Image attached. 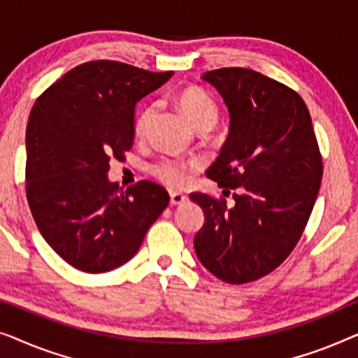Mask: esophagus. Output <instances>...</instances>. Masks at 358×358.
Segmentation results:
<instances>
[{"mask_svg":"<svg viewBox=\"0 0 358 358\" xmlns=\"http://www.w3.org/2000/svg\"><path fill=\"white\" fill-rule=\"evenodd\" d=\"M171 205H182L185 200H187V195H184V194H180V192H171Z\"/></svg>","mask_w":358,"mask_h":358,"instance_id":"obj_1","label":"esophagus"}]
</instances>
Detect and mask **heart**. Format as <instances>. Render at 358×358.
Returning a JSON list of instances; mask_svg holds the SVG:
<instances>
[{
  "label": "heart",
  "mask_w": 358,
  "mask_h": 358,
  "mask_svg": "<svg viewBox=\"0 0 358 358\" xmlns=\"http://www.w3.org/2000/svg\"><path fill=\"white\" fill-rule=\"evenodd\" d=\"M179 106L185 114V117L192 122L195 129L203 124L215 125V122L218 119L217 102H215L213 97L210 96L207 91L202 90V87L192 86V87H187V90H184L179 94ZM150 115H151V107H145V109L140 112V115L136 117L135 131L138 135L143 134ZM190 166L194 164L184 163V161H179V159L166 158L155 164L153 173L161 182L168 184L171 187H179V185H182L185 180H187V173Z\"/></svg>",
  "instance_id": "obj_1"
}]
</instances>
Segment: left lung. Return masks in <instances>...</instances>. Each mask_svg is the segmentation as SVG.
<instances>
[{
	"mask_svg": "<svg viewBox=\"0 0 358 358\" xmlns=\"http://www.w3.org/2000/svg\"><path fill=\"white\" fill-rule=\"evenodd\" d=\"M202 80L229 112L228 138L207 176L238 192L233 207L190 194L205 213L194 248L207 271L238 285L267 275L290 256L315 207L322 159L298 92L248 68H220Z\"/></svg>",
	"mask_w": 358,
	"mask_h": 358,
	"instance_id": "left-lung-1",
	"label": "left lung"
}]
</instances>
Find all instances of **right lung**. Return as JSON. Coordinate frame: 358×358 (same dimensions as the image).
Here are the masks:
<instances>
[{
    "instance_id": "add662e5",
    "label": "right lung",
    "mask_w": 358,
    "mask_h": 358,
    "mask_svg": "<svg viewBox=\"0 0 358 358\" xmlns=\"http://www.w3.org/2000/svg\"><path fill=\"white\" fill-rule=\"evenodd\" d=\"M173 71L120 62L78 65L34 104L26 130V192L38 231L70 266L101 273L138 251L169 203L164 187L140 180L122 190L109 180L112 156L135 138V106Z\"/></svg>"
}]
</instances>
